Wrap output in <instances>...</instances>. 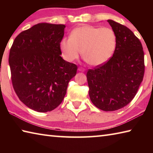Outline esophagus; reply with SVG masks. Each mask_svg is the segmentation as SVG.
<instances>
[{"label": "esophagus", "instance_id": "obj_1", "mask_svg": "<svg viewBox=\"0 0 153 153\" xmlns=\"http://www.w3.org/2000/svg\"><path fill=\"white\" fill-rule=\"evenodd\" d=\"M78 70L79 71L84 72V71H85V70H86V69H85L84 68H83V67H78Z\"/></svg>", "mask_w": 153, "mask_h": 153}]
</instances>
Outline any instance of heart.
Listing matches in <instances>:
<instances>
[{"label":"heart","instance_id":"obj_1","mask_svg":"<svg viewBox=\"0 0 153 153\" xmlns=\"http://www.w3.org/2000/svg\"><path fill=\"white\" fill-rule=\"evenodd\" d=\"M117 36L110 27L83 25L75 28L70 38H64L60 48L65 60L72 62L82 56L87 63L98 66L107 62L115 52Z\"/></svg>","mask_w":153,"mask_h":153}]
</instances>
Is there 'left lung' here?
Here are the masks:
<instances>
[{
	"mask_svg": "<svg viewBox=\"0 0 153 153\" xmlns=\"http://www.w3.org/2000/svg\"><path fill=\"white\" fill-rule=\"evenodd\" d=\"M117 36L113 55L86 74L89 96L97 108L113 111L128 105L135 97L144 74L140 41L123 25L107 20Z\"/></svg>",
	"mask_w": 153,
	"mask_h": 153,
	"instance_id": "obj_1",
	"label": "left lung"
}]
</instances>
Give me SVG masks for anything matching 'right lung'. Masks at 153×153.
<instances>
[{
    "instance_id": "add662e5",
    "label": "right lung",
    "mask_w": 153,
    "mask_h": 153,
    "mask_svg": "<svg viewBox=\"0 0 153 153\" xmlns=\"http://www.w3.org/2000/svg\"><path fill=\"white\" fill-rule=\"evenodd\" d=\"M65 27L63 24L40 23L21 32L10 49L13 89L21 101L38 112L57 107L76 74V65L61 56Z\"/></svg>"
}]
</instances>
